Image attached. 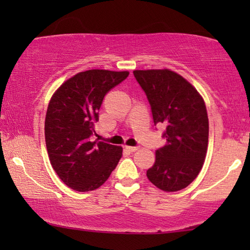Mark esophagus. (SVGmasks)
I'll return each instance as SVG.
<instances>
[{
  "label": "esophagus",
  "mask_w": 250,
  "mask_h": 250,
  "mask_svg": "<svg viewBox=\"0 0 250 250\" xmlns=\"http://www.w3.org/2000/svg\"><path fill=\"white\" fill-rule=\"evenodd\" d=\"M125 149L127 150L129 152H135L136 150H139V146H126Z\"/></svg>",
  "instance_id": "esophagus-1"
}]
</instances>
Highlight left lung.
<instances>
[{
	"label": "left lung",
	"mask_w": 250,
	"mask_h": 250,
	"mask_svg": "<svg viewBox=\"0 0 250 250\" xmlns=\"http://www.w3.org/2000/svg\"><path fill=\"white\" fill-rule=\"evenodd\" d=\"M151 105L153 124L166 126V145L156 150L146 176L166 192L187 188L203 168L209 124L206 104L190 82L170 69L134 70Z\"/></svg>",
	"instance_id": "obj_1"
}]
</instances>
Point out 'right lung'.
<instances>
[{
	"mask_svg": "<svg viewBox=\"0 0 250 250\" xmlns=\"http://www.w3.org/2000/svg\"><path fill=\"white\" fill-rule=\"evenodd\" d=\"M128 71L90 69L64 81L47 105L44 133L47 155L59 179L78 192L93 191L109 179L123 148L91 141L104 95Z\"/></svg>",
	"mask_w": 250,
	"mask_h": 250,
	"instance_id": "1",
	"label": "right lung"
}]
</instances>
